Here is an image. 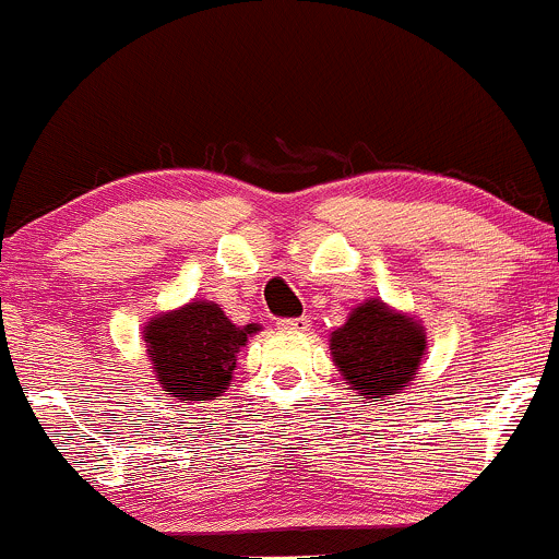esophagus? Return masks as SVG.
I'll return each mask as SVG.
<instances>
[{
    "label": "esophagus",
    "mask_w": 559,
    "mask_h": 559,
    "mask_svg": "<svg viewBox=\"0 0 559 559\" xmlns=\"http://www.w3.org/2000/svg\"><path fill=\"white\" fill-rule=\"evenodd\" d=\"M277 328H280V331H287V333H304V331H309V328H312V320H309V318H285V320L277 322Z\"/></svg>",
    "instance_id": "obj_1"
}]
</instances>
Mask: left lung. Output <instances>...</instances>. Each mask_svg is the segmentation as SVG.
<instances>
[{"label":"left lung","instance_id":"obj_1","mask_svg":"<svg viewBox=\"0 0 559 559\" xmlns=\"http://www.w3.org/2000/svg\"><path fill=\"white\" fill-rule=\"evenodd\" d=\"M331 355L349 388L366 399H388L412 384L425 355V331L414 318L371 298L331 333Z\"/></svg>","mask_w":559,"mask_h":559}]
</instances>
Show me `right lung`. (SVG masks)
<instances>
[{"label": "right lung", "instance_id": "right-lung-1", "mask_svg": "<svg viewBox=\"0 0 559 559\" xmlns=\"http://www.w3.org/2000/svg\"><path fill=\"white\" fill-rule=\"evenodd\" d=\"M258 331V322L234 325L217 304L191 301L147 322V358L169 399L204 404L226 393L239 349Z\"/></svg>", "mask_w": 559, "mask_h": 559}]
</instances>
